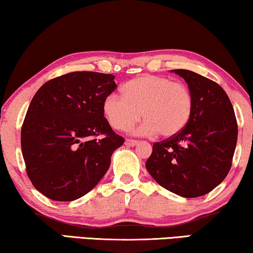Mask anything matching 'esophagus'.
I'll list each match as a JSON object with an SVG mask.
<instances>
[{"label": "esophagus", "instance_id": "34e87169", "mask_svg": "<svg viewBox=\"0 0 253 253\" xmlns=\"http://www.w3.org/2000/svg\"><path fill=\"white\" fill-rule=\"evenodd\" d=\"M125 144L128 145V146H135L138 144V141H136V139H130V138H127L125 141Z\"/></svg>", "mask_w": 253, "mask_h": 253}]
</instances>
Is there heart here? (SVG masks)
<instances>
[{"instance_id": "heart-1", "label": "heart", "mask_w": 253, "mask_h": 253, "mask_svg": "<svg viewBox=\"0 0 253 253\" xmlns=\"http://www.w3.org/2000/svg\"><path fill=\"white\" fill-rule=\"evenodd\" d=\"M124 95L111 93L103 101L108 123L126 130L141 119L137 134L175 136L187 125L193 108L192 94L182 83L156 75H144L123 86ZM142 114H141L140 112Z\"/></svg>"}]
</instances>
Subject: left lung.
<instances>
[{
	"instance_id": "8db88e82",
	"label": "left lung",
	"mask_w": 253,
	"mask_h": 253,
	"mask_svg": "<svg viewBox=\"0 0 253 253\" xmlns=\"http://www.w3.org/2000/svg\"><path fill=\"white\" fill-rule=\"evenodd\" d=\"M172 71L187 83L192 114L182 131L154 143L145 167L166 190L183 198H198L219 185L232 167L236 117L231 100L217 83L191 70Z\"/></svg>"
}]
</instances>
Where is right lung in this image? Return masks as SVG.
Returning a JSON list of instances; mask_svg holds the SVG:
<instances>
[{
  "label": "right lung",
  "instance_id": "obj_1",
  "mask_svg": "<svg viewBox=\"0 0 253 253\" xmlns=\"http://www.w3.org/2000/svg\"><path fill=\"white\" fill-rule=\"evenodd\" d=\"M116 87L114 75L74 71L46 82L34 95L21 127V151L30 182L45 197L74 201L102 179L125 142L103 112Z\"/></svg>",
  "mask_w": 253,
  "mask_h": 253
}]
</instances>
